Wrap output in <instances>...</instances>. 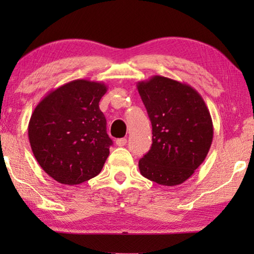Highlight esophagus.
<instances>
[{
	"mask_svg": "<svg viewBox=\"0 0 254 254\" xmlns=\"http://www.w3.org/2000/svg\"><path fill=\"white\" fill-rule=\"evenodd\" d=\"M115 143H117V145H119V147H123V145L127 144V139L126 137H121V139H118L115 141Z\"/></svg>",
	"mask_w": 254,
	"mask_h": 254,
	"instance_id": "obj_1",
	"label": "esophagus"
}]
</instances>
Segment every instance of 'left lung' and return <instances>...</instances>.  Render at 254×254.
Here are the masks:
<instances>
[{
    "instance_id": "8db88e82",
    "label": "left lung",
    "mask_w": 254,
    "mask_h": 254,
    "mask_svg": "<svg viewBox=\"0 0 254 254\" xmlns=\"http://www.w3.org/2000/svg\"><path fill=\"white\" fill-rule=\"evenodd\" d=\"M152 126V145L139 160L143 177L177 186L203 163L213 141V122L199 93L185 83L152 76L136 84Z\"/></svg>"
}]
</instances>
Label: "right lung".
Here are the masks:
<instances>
[{
    "label": "right lung",
    "instance_id": "right-lung-1",
    "mask_svg": "<svg viewBox=\"0 0 254 254\" xmlns=\"http://www.w3.org/2000/svg\"><path fill=\"white\" fill-rule=\"evenodd\" d=\"M106 91L101 81L71 80L47 94L34 109L30 145L56 182L74 186L101 173L112 145L98 105Z\"/></svg>",
    "mask_w": 254,
    "mask_h": 254
}]
</instances>
